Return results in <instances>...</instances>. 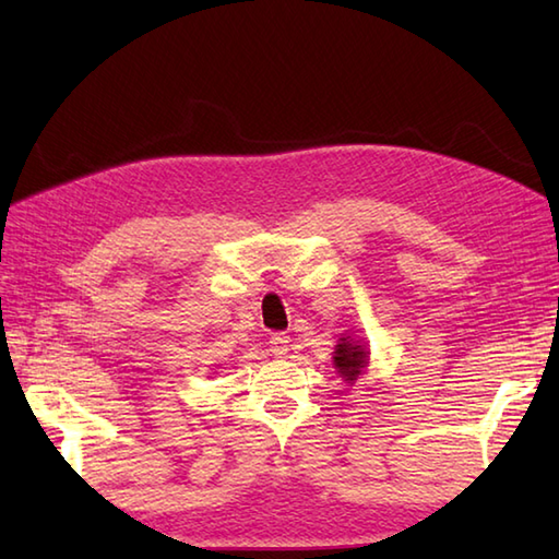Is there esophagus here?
Instances as JSON below:
<instances>
[{"instance_id": "1", "label": "esophagus", "mask_w": 559, "mask_h": 559, "mask_svg": "<svg viewBox=\"0 0 559 559\" xmlns=\"http://www.w3.org/2000/svg\"><path fill=\"white\" fill-rule=\"evenodd\" d=\"M269 343H271V353L276 355V358H286L288 350H290V336L276 334V336H271Z\"/></svg>"}]
</instances>
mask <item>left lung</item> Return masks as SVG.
<instances>
[{
    "instance_id": "1",
    "label": "left lung",
    "mask_w": 559,
    "mask_h": 559,
    "mask_svg": "<svg viewBox=\"0 0 559 559\" xmlns=\"http://www.w3.org/2000/svg\"><path fill=\"white\" fill-rule=\"evenodd\" d=\"M367 365H370V348L362 341L343 334L334 348V367L343 377V382L355 384V379L367 370Z\"/></svg>"
}]
</instances>
